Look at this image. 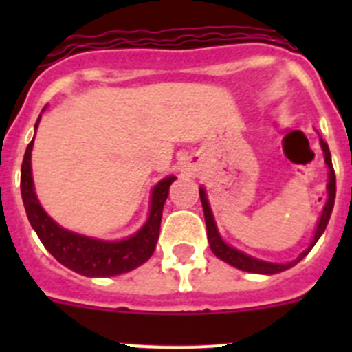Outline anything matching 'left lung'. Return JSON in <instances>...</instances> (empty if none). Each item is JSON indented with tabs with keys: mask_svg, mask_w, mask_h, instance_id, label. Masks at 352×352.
Here are the masks:
<instances>
[{
	"mask_svg": "<svg viewBox=\"0 0 352 352\" xmlns=\"http://www.w3.org/2000/svg\"><path fill=\"white\" fill-rule=\"evenodd\" d=\"M322 148V153H324V162L326 166H328V185H326V192H328V201H326L324 208H322V213L317 220V227L316 232H314V238L310 241V245L301 252L300 256L296 259H292L291 263H270V261H263L257 259V257H252L245 252L238 250V248L231 247L229 243L223 241V238L220 236L219 227H217V222H214L213 211H211L210 201H208V194L206 188L201 186L199 188V195H201V203H203V211H204V220H206V229H208V241H210V248L213 252L214 256L222 259L223 263L231 264L234 268L241 270V272H248V273H259V275H275V273L285 272V270L292 268V266H296L301 259H303L310 250H312L314 245L317 243V239L321 238L322 232H324L326 226L329 222V217H331V211H333V204H335V194H337V179H335V170L333 166H331V153H329V148L322 139H319Z\"/></svg>",
	"mask_w": 352,
	"mask_h": 352,
	"instance_id": "left-lung-1",
	"label": "left lung"
}]
</instances>
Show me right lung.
I'll return each mask as SVG.
<instances>
[{"label":"right lung","instance_id":"1","mask_svg":"<svg viewBox=\"0 0 352 352\" xmlns=\"http://www.w3.org/2000/svg\"><path fill=\"white\" fill-rule=\"evenodd\" d=\"M40 116L35 123V132L38 129ZM33 141L28 144L23 167H21V194H23V203L31 227L38 234L43 247L51 252L58 263L79 275L98 278V276H114L132 272L153 256L158 234H160L162 211L169 195V186L173 185L176 176H166L153 186L151 199H149L148 220L138 232H133L129 238L111 241V239L77 234L61 227L60 223H56L45 213L36 197L33 173H31Z\"/></svg>","mask_w":352,"mask_h":352}]
</instances>
